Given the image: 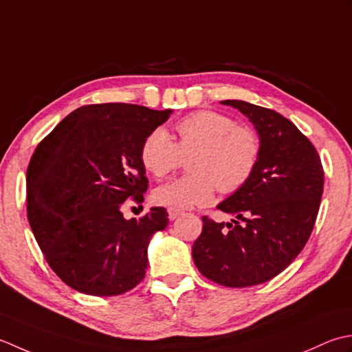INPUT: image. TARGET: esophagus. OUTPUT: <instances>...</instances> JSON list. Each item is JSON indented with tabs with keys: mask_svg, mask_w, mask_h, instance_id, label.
<instances>
[{
	"mask_svg": "<svg viewBox=\"0 0 352 352\" xmlns=\"http://www.w3.org/2000/svg\"><path fill=\"white\" fill-rule=\"evenodd\" d=\"M182 211L181 210H175V208H168V219L170 220H176L179 216H181Z\"/></svg>",
	"mask_w": 352,
	"mask_h": 352,
	"instance_id": "esophagus-1",
	"label": "esophagus"
}]
</instances>
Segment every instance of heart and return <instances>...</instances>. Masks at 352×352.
Returning <instances> with one entry per match:
<instances>
[{"mask_svg":"<svg viewBox=\"0 0 352 352\" xmlns=\"http://www.w3.org/2000/svg\"><path fill=\"white\" fill-rule=\"evenodd\" d=\"M176 142L156 127L141 144V164L155 177H166L190 156V175L157 186L156 204L175 210L210 204L216 188L223 195L243 188L260 164L261 140L249 126L216 111H197L176 123Z\"/></svg>","mask_w":352,"mask_h":352,"instance_id":"heart-1","label":"heart"}]
</instances>
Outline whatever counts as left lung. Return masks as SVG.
<instances>
[{"instance_id": "1", "label": "left lung", "mask_w": 352, "mask_h": 352, "mask_svg": "<svg viewBox=\"0 0 352 352\" xmlns=\"http://www.w3.org/2000/svg\"><path fill=\"white\" fill-rule=\"evenodd\" d=\"M221 103L252 121L261 157L252 179L217 205L236 220L202 217L192 260L214 283L250 287L281 274L304 249L324 192V168L310 140L281 113L241 100Z\"/></svg>"}]
</instances>
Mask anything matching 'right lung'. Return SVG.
<instances>
[{"instance_id": "right-lung-1", "label": "right lung", "mask_w": 352, "mask_h": 352, "mask_svg": "<svg viewBox=\"0 0 352 352\" xmlns=\"http://www.w3.org/2000/svg\"><path fill=\"white\" fill-rule=\"evenodd\" d=\"M171 109L126 103L86 104L42 140L27 168V217L50 267L92 296H117L146 275L147 246L168 225L150 208L126 220L127 204L144 200L148 181L140 150Z\"/></svg>"}]
</instances>
